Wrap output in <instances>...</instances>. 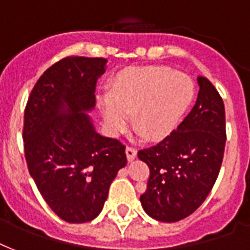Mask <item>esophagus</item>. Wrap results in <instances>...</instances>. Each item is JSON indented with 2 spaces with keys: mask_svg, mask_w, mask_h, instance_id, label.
Instances as JSON below:
<instances>
[{
  "mask_svg": "<svg viewBox=\"0 0 250 250\" xmlns=\"http://www.w3.org/2000/svg\"><path fill=\"white\" fill-rule=\"evenodd\" d=\"M125 156H127L128 162L133 161L136 158V149H133L132 146H127V148H125Z\"/></svg>",
  "mask_w": 250,
  "mask_h": 250,
  "instance_id": "obj_1",
  "label": "esophagus"
}]
</instances>
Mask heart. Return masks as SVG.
Listing matches in <instances>:
<instances>
[{
  "mask_svg": "<svg viewBox=\"0 0 250 250\" xmlns=\"http://www.w3.org/2000/svg\"><path fill=\"white\" fill-rule=\"evenodd\" d=\"M196 88L184 72L162 66L131 68L117 79L98 106L111 135L123 132L132 115L133 128L149 141L168 136L189 109Z\"/></svg>",
  "mask_w": 250,
  "mask_h": 250,
  "instance_id": "obj_1",
  "label": "heart"
}]
</instances>
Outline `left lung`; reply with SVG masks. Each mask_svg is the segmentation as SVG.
I'll return each instance as SVG.
<instances>
[{
    "mask_svg": "<svg viewBox=\"0 0 250 250\" xmlns=\"http://www.w3.org/2000/svg\"><path fill=\"white\" fill-rule=\"evenodd\" d=\"M193 109L178 128L137 156L149 166L140 196L145 213L160 222H178L205 201L221 170L226 145L223 100L204 76Z\"/></svg>",
    "mask_w": 250,
    "mask_h": 250,
    "instance_id": "left-lung-1",
    "label": "left lung"
}]
</instances>
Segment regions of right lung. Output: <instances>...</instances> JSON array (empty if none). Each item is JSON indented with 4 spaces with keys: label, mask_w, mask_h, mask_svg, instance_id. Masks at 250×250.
<instances>
[{
    "label": "right lung",
    "mask_w": 250,
    "mask_h": 250,
    "mask_svg": "<svg viewBox=\"0 0 250 250\" xmlns=\"http://www.w3.org/2000/svg\"><path fill=\"white\" fill-rule=\"evenodd\" d=\"M105 58L66 57L40 76L24 110L25 161L50 209L68 223L101 213L125 146L96 132L88 111Z\"/></svg>",
    "instance_id": "1"
}]
</instances>
